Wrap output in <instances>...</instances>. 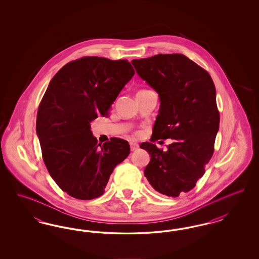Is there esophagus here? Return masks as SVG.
<instances>
[{"instance_id":"esophagus-1","label":"esophagus","mask_w":259,"mask_h":259,"mask_svg":"<svg viewBox=\"0 0 259 259\" xmlns=\"http://www.w3.org/2000/svg\"><path fill=\"white\" fill-rule=\"evenodd\" d=\"M130 148H131L132 151H134L136 149H138L139 146H138V144H136L134 142H130Z\"/></svg>"}]
</instances>
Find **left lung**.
<instances>
[{
	"instance_id": "obj_1",
	"label": "left lung",
	"mask_w": 259,
	"mask_h": 259,
	"mask_svg": "<svg viewBox=\"0 0 259 259\" xmlns=\"http://www.w3.org/2000/svg\"><path fill=\"white\" fill-rule=\"evenodd\" d=\"M159 96L151 141L172 139L167 151L140 145L150 155L145 177L161 194L178 197L205 174L220 127L215 87L209 73L183 54H158L131 62Z\"/></svg>"
}]
</instances>
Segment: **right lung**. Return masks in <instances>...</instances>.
Here are the masks:
<instances>
[{
  "instance_id": "right-lung-1",
  "label": "right lung",
  "mask_w": 259,
  "mask_h": 259,
  "mask_svg": "<svg viewBox=\"0 0 259 259\" xmlns=\"http://www.w3.org/2000/svg\"><path fill=\"white\" fill-rule=\"evenodd\" d=\"M135 71L127 60L82 57L66 64L50 80L37 114V138L51 178L80 200L104 194L115 166L129 155L127 141L101 146L90 122L109 110Z\"/></svg>"
}]
</instances>
